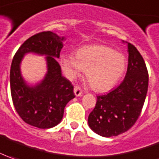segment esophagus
Listing matches in <instances>:
<instances>
[{
    "mask_svg": "<svg viewBox=\"0 0 159 159\" xmlns=\"http://www.w3.org/2000/svg\"><path fill=\"white\" fill-rule=\"evenodd\" d=\"M74 93H75L76 97H80V96L83 95V90H82V89L80 88L79 86H75V88H74Z\"/></svg>",
    "mask_w": 159,
    "mask_h": 159,
    "instance_id": "esophagus-1",
    "label": "esophagus"
}]
</instances>
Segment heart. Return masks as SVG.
I'll return each mask as SVG.
<instances>
[{
    "label": "heart",
    "instance_id": "1",
    "mask_svg": "<svg viewBox=\"0 0 159 159\" xmlns=\"http://www.w3.org/2000/svg\"><path fill=\"white\" fill-rule=\"evenodd\" d=\"M61 65L68 78L74 79L85 70V77L90 87L97 91H105L123 76L126 58L108 46L93 44L80 48L75 56L63 54Z\"/></svg>",
    "mask_w": 159,
    "mask_h": 159
}]
</instances>
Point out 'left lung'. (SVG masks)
I'll return each instance as SVG.
<instances>
[{
	"label": "left lung",
	"mask_w": 159,
	"mask_h": 159,
	"mask_svg": "<svg viewBox=\"0 0 159 159\" xmlns=\"http://www.w3.org/2000/svg\"><path fill=\"white\" fill-rule=\"evenodd\" d=\"M128 68L124 81L106 95L98 96L89 115L90 129L102 137H113L129 129L138 120L148 90L149 75L143 57L128 43Z\"/></svg>",
	"instance_id": "left-lung-1"
}]
</instances>
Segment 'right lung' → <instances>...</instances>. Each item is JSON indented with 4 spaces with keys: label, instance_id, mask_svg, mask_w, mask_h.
<instances>
[{
    "label": "right lung",
    "instance_id": "right-lung-1",
    "mask_svg": "<svg viewBox=\"0 0 159 159\" xmlns=\"http://www.w3.org/2000/svg\"><path fill=\"white\" fill-rule=\"evenodd\" d=\"M64 37L51 31L34 34L21 44L14 56L10 69V90L16 112L28 125L40 129L57 125L63 116L66 104L75 98L74 87L61 75L60 57ZM32 52L47 55L48 72L44 79L30 87L20 75V64L23 56Z\"/></svg>",
    "mask_w": 159,
    "mask_h": 159
}]
</instances>
